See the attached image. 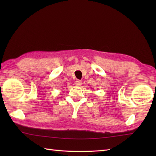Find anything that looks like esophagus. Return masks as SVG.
I'll return each mask as SVG.
<instances>
[{"instance_id": "obj_1", "label": "esophagus", "mask_w": 156, "mask_h": 156, "mask_svg": "<svg viewBox=\"0 0 156 156\" xmlns=\"http://www.w3.org/2000/svg\"><path fill=\"white\" fill-rule=\"evenodd\" d=\"M82 84V82L81 80H76V82H75V84L76 86H78V87H80V86H81Z\"/></svg>"}]
</instances>
